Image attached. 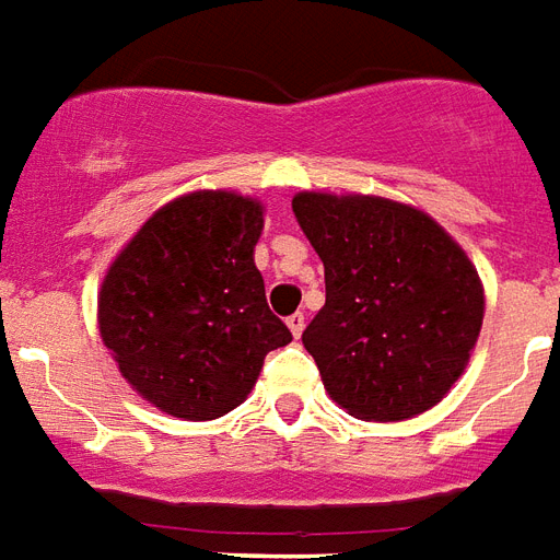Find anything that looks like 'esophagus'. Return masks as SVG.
<instances>
[{"mask_svg":"<svg viewBox=\"0 0 560 560\" xmlns=\"http://www.w3.org/2000/svg\"><path fill=\"white\" fill-rule=\"evenodd\" d=\"M288 329H291L293 338H302V329H305V317H302V314H291V317H288Z\"/></svg>","mask_w":560,"mask_h":560,"instance_id":"obj_1","label":"esophagus"}]
</instances>
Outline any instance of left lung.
<instances>
[{
    "label": "left lung",
    "instance_id": "left-lung-1",
    "mask_svg": "<svg viewBox=\"0 0 560 560\" xmlns=\"http://www.w3.org/2000/svg\"><path fill=\"white\" fill-rule=\"evenodd\" d=\"M293 213L326 272V305L302 343L329 397L364 421L436 407L483 323V284L457 240L380 196L300 192Z\"/></svg>",
    "mask_w": 560,
    "mask_h": 560
}]
</instances>
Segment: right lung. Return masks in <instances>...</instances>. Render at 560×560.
<instances>
[{"instance_id": "right-lung-1", "label": "right lung", "mask_w": 560, "mask_h": 560, "mask_svg": "<svg viewBox=\"0 0 560 560\" xmlns=\"http://www.w3.org/2000/svg\"><path fill=\"white\" fill-rule=\"evenodd\" d=\"M258 198L201 189L160 207L112 260L101 338L139 395L184 421L237 409L269 350L293 341L269 312Z\"/></svg>"}]
</instances>
